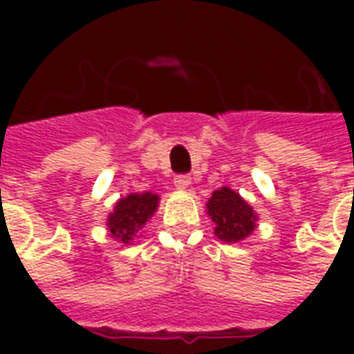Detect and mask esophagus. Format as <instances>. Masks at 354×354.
Listing matches in <instances>:
<instances>
[{
	"instance_id": "34e87169",
	"label": "esophagus",
	"mask_w": 354,
	"mask_h": 354,
	"mask_svg": "<svg viewBox=\"0 0 354 354\" xmlns=\"http://www.w3.org/2000/svg\"><path fill=\"white\" fill-rule=\"evenodd\" d=\"M189 184H192V178L187 176V174H180V176L174 178V185H176L178 189H185Z\"/></svg>"
}]
</instances>
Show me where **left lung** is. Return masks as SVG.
I'll return each instance as SVG.
<instances>
[{
	"label": "left lung",
	"mask_w": 354,
	"mask_h": 354,
	"mask_svg": "<svg viewBox=\"0 0 354 354\" xmlns=\"http://www.w3.org/2000/svg\"><path fill=\"white\" fill-rule=\"evenodd\" d=\"M207 212L214 222V235L223 243H239L256 227L258 216L237 192L220 187L207 203Z\"/></svg>",
	"instance_id": "left-lung-1"
}]
</instances>
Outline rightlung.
I'll list each match as a JSON object with an SVG mask.
<instances>
[{
  "instance_id": "add662e5",
  "label": "right lung",
  "mask_w": 354,
  "mask_h": 354,
  "mask_svg": "<svg viewBox=\"0 0 354 354\" xmlns=\"http://www.w3.org/2000/svg\"><path fill=\"white\" fill-rule=\"evenodd\" d=\"M159 207V195L155 193H131L117 201L113 212L108 216V231L111 239L131 245L142 235L149 218Z\"/></svg>"
}]
</instances>
